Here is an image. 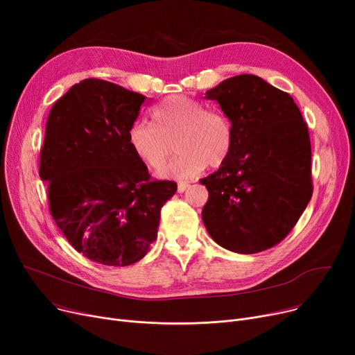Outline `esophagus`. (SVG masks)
<instances>
[{"label":"esophagus","instance_id":"obj_1","mask_svg":"<svg viewBox=\"0 0 355 355\" xmlns=\"http://www.w3.org/2000/svg\"><path fill=\"white\" fill-rule=\"evenodd\" d=\"M187 189H189V182H178V187H177L178 193H184Z\"/></svg>","mask_w":355,"mask_h":355}]
</instances>
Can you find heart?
<instances>
[{
	"mask_svg": "<svg viewBox=\"0 0 355 355\" xmlns=\"http://www.w3.org/2000/svg\"><path fill=\"white\" fill-rule=\"evenodd\" d=\"M153 125L134 122L126 132L130 153L145 166L157 170L164 162L174 137L179 155L161 167L158 175L173 180H190L207 165L225 164L234 145V128L230 118L218 109H207L202 102L187 95H171L151 110Z\"/></svg>",
	"mask_w": 355,
	"mask_h": 355,
	"instance_id": "obj_1",
	"label": "heart"
}]
</instances>
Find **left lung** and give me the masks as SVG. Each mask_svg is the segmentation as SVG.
I'll list each match as a JSON object with an SVG mask.
<instances>
[{
    "label": "left lung",
    "instance_id": "1",
    "mask_svg": "<svg viewBox=\"0 0 355 355\" xmlns=\"http://www.w3.org/2000/svg\"><path fill=\"white\" fill-rule=\"evenodd\" d=\"M230 118L234 145L216 173L202 221L217 245L252 254L289 234L312 197L308 125L289 93L254 74H239L206 92Z\"/></svg>",
    "mask_w": 355,
    "mask_h": 355
}]
</instances>
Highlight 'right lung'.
Returning <instances> with one entry per match:
<instances>
[{"mask_svg":"<svg viewBox=\"0 0 355 355\" xmlns=\"http://www.w3.org/2000/svg\"><path fill=\"white\" fill-rule=\"evenodd\" d=\"M145 96L85 79L50 110L40 151L49 209L69 243L93 262L128 266L157 239L174 181L153 180L130 153L126 132Z\"/></svg>","mask_w":355,"mask_h":355,"instance_id":"obj_1","label":"right lung"}]
</instances>
